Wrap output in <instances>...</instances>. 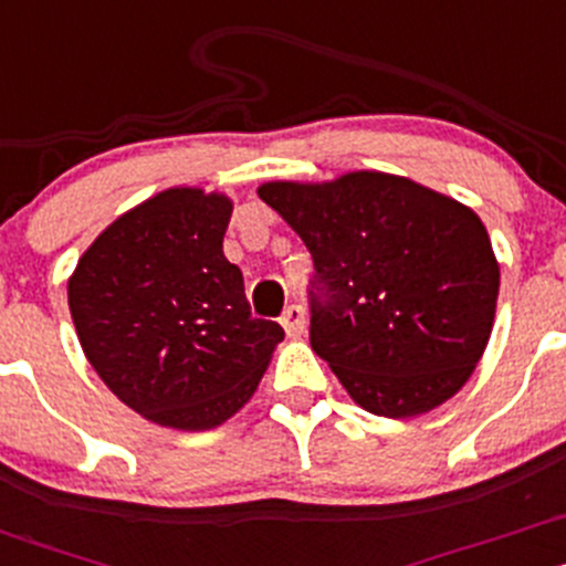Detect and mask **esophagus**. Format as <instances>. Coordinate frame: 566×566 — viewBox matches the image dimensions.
Segmentation results:
<instances>
[{
	"instance_id": "esophagus-1",
	"label": "esophagus",
	"mask_w": 566,
	"mask_h": 566,
	"mask_svg": "<svg viewBox=\"0 0 566 566\" xmlns=\"http://www.w3.org/2000/svg\"><path fill=\"white\" fill-rule=\"evenodd\" d=\"M281 324H283V329H285V334H289V337H302V334H305V329H307L305 307H302V305L285 307Z\"/></svg>"
}]
</instances>
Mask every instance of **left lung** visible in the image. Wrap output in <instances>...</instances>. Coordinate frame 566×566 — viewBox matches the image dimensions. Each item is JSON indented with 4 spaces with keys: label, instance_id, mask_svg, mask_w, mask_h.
<instances>
[{
    "label": "left lung",
    "instance_id": "obj_1",
    "mask_svg": "<svg viewBox=\"0 0 566 566\" xmlns=\"http://www.w3.org/2000/svg\"><path fill=\"white\" fill-rule=\"evenodd\" d=\"M259 197L313 253L310 345L358 407L412 418L464 388L500 296L475 210L378 169L270 180Z\"/></svg>",
    "mask_w": 566,
    "mask_h": 566
}]
</instances>
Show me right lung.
<instances>
[{
    "label": "right lung",
    "mask_w": 566,
    "mask_h": 566,
    "mask_svg": "<svg viewBox=\"0 0 566 566\" xmlns=\"http://www.w3.org/2000/svg\"><path fill=\"white\" fill-rule=\"evenodd\" d=\"M232 208L197 186L154 193L91 242L66 283L88 364L159 427H221L285 337L275 321L253 318L240 266L223 256Z\"/></svg>",
    "instance_id": "right-lung-1"
}]
</instances>
